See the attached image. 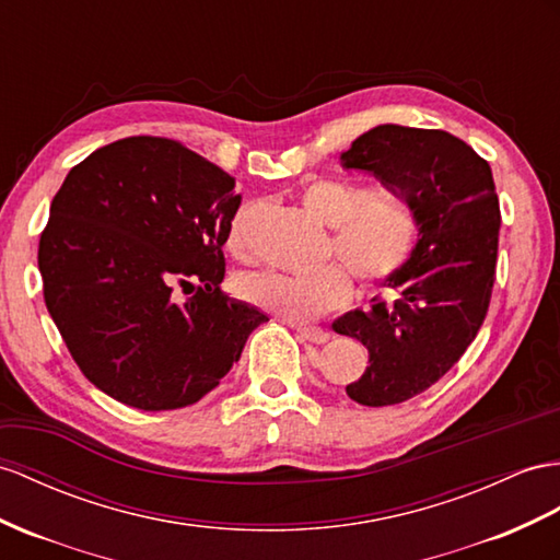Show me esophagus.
<instances>
[{"label": "esophagus", "instance_id": "1", "mask_svg": "<svg viewBox=\"0 0 560 560\" xmlns=\"http://www.w3.org/2000/svg\"><path fill=\"white\" fill-rule=\"evenodd\" d=\"M295 334L303 338V340H307V342H314V346H324V342L331 338L319 326H295Z\"/></svg>", "mask_w": 560, "mask_h": 560}]
</instances>
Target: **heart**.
Wrapping results in <instances>:
<instances>
[{
  "mask_svg": "<svg viewBox=\"0 0 560 560\" xmlns=\"http://www.w3.org/2000/svg\"><path fill=\"white\" fill-rule=\"evenodd\" d=\"M303 206L314 218L331 226V250L364 289L378 291L409 267L419 246L421 224L405 198L395 194H369L348 179H314L303 194ZM248 210H238L226 226L224 246L243 255ZM340 265H326L310 275H285L257 269L236 277V295L275 317L305 324L348 305L352 279Z\"/></svg>",
  "mask_w": 560,
  "mask_h": 560,
  "instance_id": "obj_1",
  "label": "heart"
}]
</instances>
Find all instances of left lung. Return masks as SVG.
Listing matches in <instances>:
<instances>
[{
  "mask_svg": "<svg viewBox=\"0 0 560 560\" xmlns=\"http://www.w3.org/2000/svg\"><path fill=\"white\" fill-rule=\"evenodd\" d=\"M340 161L402 196L421 224L409 267L388 283L399 293L393 303L374 298L369 312L334 322L336 334L362 340L371 362L346 393L390 407L438 383L476 340L494 285L499 198L485 158L442 130L378 125Z\"/></svg>",
  "mask_w": 560,
  "mask_h": 560,
  "instance_id": "1",
  "label": "left lung"
}]
</instances>
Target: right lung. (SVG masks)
<instances>
[{
  "mask_svg": "<svg viewBox=\"0 0 560 560\" xmlns=\"http://www.w3.org/2000/svg\"><path fill=\"white\" fill-rule=\"evenodd\" d=\"M234 186L175 139L127 137L54 196L37 253L45 303L82 374L118 402H198L267 322L220 289Z\"/></svg>",
  "mask_w": 560,
  "mask_h": 560,
  "instance_id": "right-lung-1",
  "label": "right lung"
}]
</instances>
